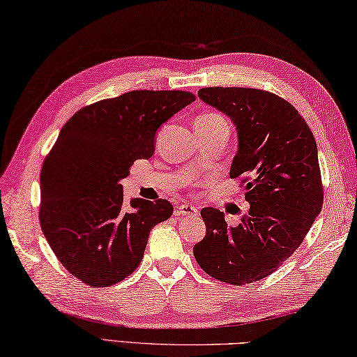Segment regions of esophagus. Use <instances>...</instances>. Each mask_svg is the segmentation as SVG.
I'll list each match as a JSON object with an SVG mask.
<instances>
[{
	"label": "esophagus",
	"mask_w": 357,
	"mask_h": 357,
	"mask_svg": "<svg viewBox=\"0 0 357 357\" xmlns=\"http://www.w3.org/2000/svg\"><path fill=\"white\" fill-rule=\"evenodd\" d=\"M177 213L186 215V217H196V215L199 213V208H197L195 204L185 202V204H182V206L177 207Z\"/></svg>",
	"instance_id": "34e87169"
}]
</instances>
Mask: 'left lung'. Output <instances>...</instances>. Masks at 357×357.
I'll return each instance as SVG.
<instances>
[{"mask_svg":"<svg viewBox=\"0 0 357 357\" xmlns=\"http://www.w3.org/2000/svg\"><path fill=\"white\" fill-rule=\"evenodd\" d=\"M199 98L237 128L229 177H243L250 210L227 226L218 208L201 210L206 237L192 248L210 277L242 286L266 278L301 247L323 207L317 140L293 104L238 86L201 89Z\"/></svg>","mask_w":357,"mask_h":357,"instance_id":"left-lung-1","label":"left lung"}]
</instances>
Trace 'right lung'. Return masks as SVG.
Returning a JSON list of instances; mask_svg holds the SVG:
<instances>
[{"instance_id": "obj_1", "label": "right lung", "mask_w": 357, "mask_h": 357, "mask_svg": "<svg viewBox=\"0 0 357 357\" xmlns=\"http://www.w3.org/2000/svg\"><path fill=\"white\" fill-rule=\"evenodd\" d=\"M190 91L136 90L77 110L40 171L39 221L58 261L82 283L106 288L144 258L150 231L174 212L166 199H131L120 180L155 151L158 128L195 101Z\"/></svg>"}]
</instances>
